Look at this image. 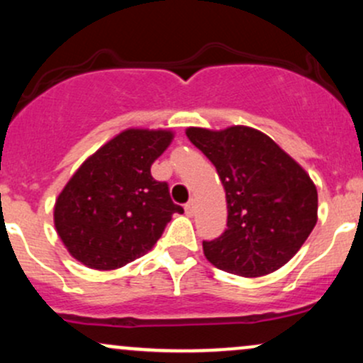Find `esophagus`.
I'll list each match as a JSON object with an SVG mask.
<instances>
[{"label":"esophagus","instance_id":"1","mask_svg":"<svg viewBox=\"0 0 363 363\" xmlns=\"http://www.w3.org/2000/svg\"><path fill=\"white\" fill-rule=\"evenodd\" d=\"M184 210H186L187 216H193L196 213V201H194V199H189V201L186 203Z\"/></svg>","mask_w":363,"mask_h":363}]
</instances>
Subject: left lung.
Here are the masks:
<instances>
[{
  "label": "left lung",
  "instance_id": "1",
  "mask_svg": "<svg viewBox=\"0 0 363 363\" xmlns=\"http://www.w3.org/2000/svg\"><path fill=\"white\" fill-rule=\"evenodd\" d=\"M186 135L215 165L227 198V228L203 242L206 259L245 278L280 269L318 222V189L309 174L254 128H187Z\"/></svg>",
  "mask_w": 363,
  "mask_h": 363
}]
</instances>
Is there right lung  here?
<instances>
[{
    "label": "right lung",
    "instance_id": "right-lung-1",
    "mask_svg": "<svg viewBox=\"0 0 363 363\" xmlns=\"http://www.w3.org/2000/svg\"><path fill=\"white\" fill-rule=\"evenodd\" d=\"M172 140L170 129L128 128L78 167L54 203V227L74 259L118 269L147 254L174 213H184L150 172Z\"/></svg>",
    "mask_w": 363,
    "mask_h": 363
}]
</instances>
